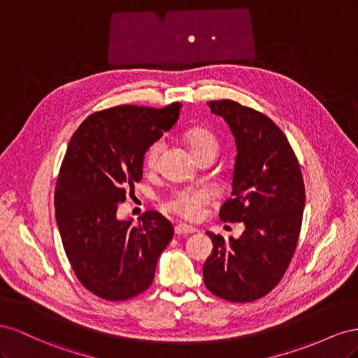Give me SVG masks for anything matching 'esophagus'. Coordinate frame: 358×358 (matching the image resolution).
Segmentation results:
<instances>
[{
  "mask_svg": "<svg viewBox=\"0 0 358 358\" xmlns=\"http://www.w3.org/2000/svg\"><path fill=\"white\" fill-rule=\"evenodd\" d=\"M197 231V229H194V227L191 225H187V224H178L175 227V233L178 236H183V234H194Z\"/></svg>",
  "mask_w": 358,
  "mask_h": 358,
  "instance_id": "esophagus-1",
  "label": "esophagus"
}]
</instances>
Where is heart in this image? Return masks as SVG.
Instances as JSON below:
<instances>
[{
  "label": "heart",
  "instance_id": "1",
  "mask_svg": "<svg viewBox=\"0 0 358 358\" xmlns=\"http://www.w3.org/2000/svg\"><path fill=\"white\" fill-rule=\"evenodd\" d=\"M187 138H188L192 154L206 148L216 149L215 137L209 131H204V129H191V131L187 134ZM162 148H164L162 140H157L155 143L149 146L146 158H145L148 166L152 167L157 164ZM210 199H212V192L208 188H183L176 191L169 199L167 208L171 209L173 212L185 216L188 220H196L201 215L203 206L206 203H209Z\"/></svg>",
  "mask_w": 358,
  "mask_h": 358
}]
</instances>
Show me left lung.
Returning <instances> with one entry per match:
<instances>
[{"mask_svg": "<svg viewBox=\"0 0 358 358\" xmlns=\"http://www.w3.org/2000/svg\"><path fill=\"white\" fill-rule=\"evenodd\" d=\"M229 125L236 143L231 199L224 222H243L241 237L208 231L213 249L203 266L204 285L229 301H252L272 291L294 255L305 209L299 161L278 125L231 100L208 103Z\"/></svg>", "mask_w": 358, "mask_h": 358, "instance_id": "8db88e82", "label": "left lung"}]
</instances>
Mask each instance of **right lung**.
Instances as JSON below:
<instances>
[{
	"label": "right lung",
	"instance_id": "right-lung-1",
	"mask_svg": "<svg viewBox=\"0 0 358 358\" xmlns=\"http://www.w3.org/2000/svg\"><path fill=\"white\" fill-rule=\"evenodd\" d=\"M180 103L164 109L117 106L92 113L73 134L55 189V218L64 251L85 288L106 300L146 291L173 237L158 212L137 227L117 218L125 187L143 176L149 146L175 127Z\"/></svg>",
	"mask_w": 358,
	"mask_h": 358
}]
</instances>
